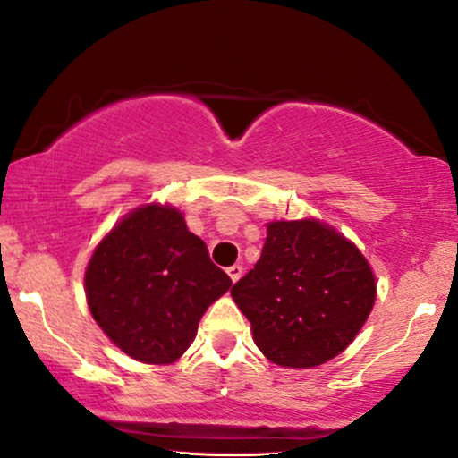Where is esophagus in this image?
<instances>
[{
  "label": "esophagus",
  "instance_id": "esophagus-1",
  "mask_svg": "<svg viewBox=\"0 0 458 458\" xmlns=\"http://www.w3.org/2000/svg\"><path fill=\"white\" fill-rule=\"evenodd\" d=\"M225 272H228L230 280H233V283H236V280H239V278L242 276V266H230Z\"/></svg>",
  "mask_w": 458,
  "mask_h": 458
}]
</instances>
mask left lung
Segmentation results:
<instances>
[{
	"label": "left lung",
	"instance_id": "8db88e82",
	"mask_svg": "<svg viewBox=\"0 0 458 458\" xmlns=\"http://www.w3.org/2000/svg\"><path fill=\"white\" fill-rule=\"evenodd\" d=\"M253 341L284 369L320 367L356 339L377 280L360 249L320 219L267 224L261 258L230 291Z\"/></svg>",
	"mask_w": 458,
	"mask_h": 458
}]
</instances>
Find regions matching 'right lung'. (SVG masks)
<instances>
[{
  "label": "right lung",
  "mask_w": 458,
  "mask_h": 458,
  "mask_svg": "<svg viewBox=\"0 0 458 458\" xmlns=\"http://www.w3.org/2000/svg\"><path fill=\"white\" fill-rule=\"evenodd\" d=\"M230 284L188 230L184 213L161 203L121 217L85 267V297L98 327L144 364L180 360L207 308Z\"/></svg>",
  "instance_id": "right-lung-1"
}]
</instances>
